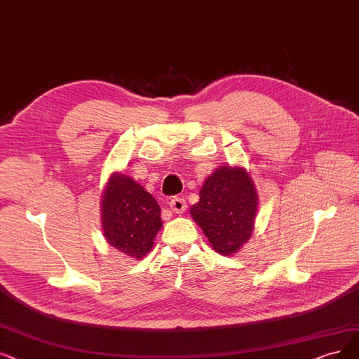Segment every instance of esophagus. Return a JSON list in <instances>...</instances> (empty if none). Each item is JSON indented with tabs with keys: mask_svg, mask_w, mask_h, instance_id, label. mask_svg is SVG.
<instances>
[{
	"mask_svg": "<svg viewBox=\"0 0 359 359\" xmlns=\"http://www.w3.org/2000/svg\"><path fill=\"white\" fill-rule=\"evenodd\" d=\"M169 209L174 212V213H182L185 209H187V205H185V200L184 198L174 197V198H170Z\"/></svg>",
	"mask_w": 359,
	"mask_h": 359,
	"instance_id": "esophagus-1",
	"label": "esophagus"
}]
</instances>
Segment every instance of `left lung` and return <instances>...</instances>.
I'll return each instance as SVG.
<instances>
[{"label": "left lung", "mask_w": 359, "mask_h": 359, "mask_svg": "<svg viewBox=\"0 0 359 359\" xmlns=\"http://www.w3.org/2000/svg\"><path fill=\"white\" fill-rule=\"evenodd\" d=\"M198 197L190 208L193 221L218 253H237L252 237L259 208L249 172L241 165L219 166L205 180Z\"/></svg>", "instance_id": "8db88e82"}]
</instances>
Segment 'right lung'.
Wrapping results in <instances>:
<instances>
[{
    "instance_id": "add662e5",
    "label": "right lung",
    "mask_w": 359,
    "mask_h": 359,
    "mask_svg": "<svg viewBox=\"0 0 359 359\" xmlns=\"http://www.w3.org/2000/svg\"><path fill=\"white\" fill-rule=\"evenodd\" d=\"M161 206L141 184L123 172L110 174L100 202L102 231L122 255L142 259L162 228Z\"/></svg>"
}]
</instances>
